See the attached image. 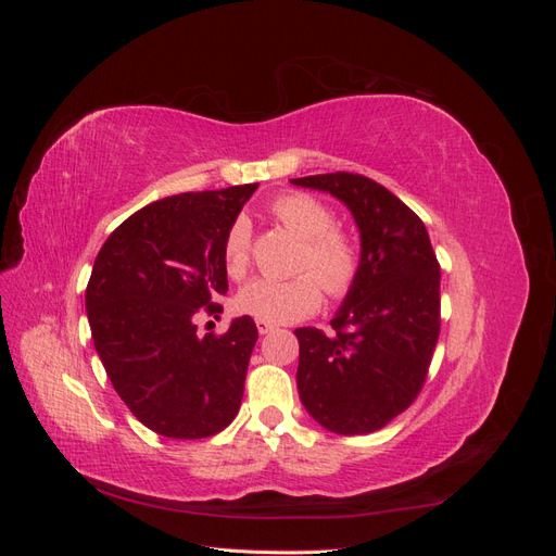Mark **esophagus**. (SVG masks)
I'll return each instance as SVG.
<instances>
[{
	"instance_id": "esophagus-1",
	"label": "esophagus",
	"mask_w": 556,
	"mask_h": 556,
	"mask_svg": "<svg viewBox=\"0 0 556 556\" xmlns=\"http://www.w3.org/2000/svg\"><path fill=\"white\" fill-rule=\"evenodd\" d=\"M276 329V325H271V323H262V319H257V331L264 336V333H268V331H274Z\"/></svg>"
}]
</instances>
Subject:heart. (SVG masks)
Here are the masks:
<instances>
[{"label": "heart", "mask_w": 556, "mask_h": 556, "mask_svg": "<svg viewBox=\"0 0 556 556\" xmlns=\"http://www.w3.org/2000/svg\"><path fill=\"white\" fill-rule=\"evenodd\" d=\"M271 215L301 239L292 278H257L239 292L237 308L271 325H288L306 317L323 304V288L329 296H345L359 274V245L348 231L333 227V211L323 201L290 192L271 204ZM225 268L231 278H243L250 268V225L237 220L223 245Z\"/></svg>", "instance_id": "heart-1"}]
</instances>
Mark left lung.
I'll use <instances>...</instances> for the list:
<instances>
[{"mask_svg": "<svg viewBox=\"0 0 556 556\" xmlns=\"http://www.w3.org/2000/svg\"><path fill=\"white\" fill-rule=\"evenodd\" d=\"M292 182L341 199L362 241L333 333L294 331L299 399L333 433H371L406 410L427 380L441 333V266L425 223L380 182L348 172Z\"/></svg>", "mask_w": 556, "mask_h": 556, "instance_id": "left-lung-1", "label": "left lung"}]
</instances>
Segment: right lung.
Returning a JSON list of instances; mask_svg holds the SVG:
<instances>
[{"label":"right lung","mask_w":556,"mask_h":556,"mask_svg":"<svg viewBox=\"0 0 556 556\" xmlns=\"http://www.w3.org/2000/svg\"><path fill=\"white\" fill-rule=\"evenodd\" d=\"M257 182L182 192L129 215L99 250L86 290L92 341L131 415L166 439H208L237 417L257 327L223 336L194 315L223 311V245Z\"/></svg>","instance_id":"add662e5"}]
</instances>
